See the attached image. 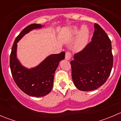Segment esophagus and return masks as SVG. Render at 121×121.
Here are the masks:
<instances>
[{"instance_id":"1","label":"esophagus","mask_w":121,"mask_h":121,"mask_svg":"<svg viewBox=\"0 0 121 121\" xmlns=\"http://www.w3.org/2000/svg\"><path fill=\"white\" fill-rule=\"evenodd\" d=\"M71 54L69 52H67L65 53V60H69L71 59Z\"/></svg>"}]
</instances>
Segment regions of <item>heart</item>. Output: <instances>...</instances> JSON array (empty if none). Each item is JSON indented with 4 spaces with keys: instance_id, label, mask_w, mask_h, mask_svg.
Returning <instances> with one entry per match:
<instances>
[{
    "instance_id": "obj_1",
    "label": "heart",
    "mask_w": 121,
    "mask_h": 121,
    "mask_svg": "<svg viewBox=\"0 0 121 121\" xmlns=\"http://www.w3.org/2000/svg\"><path fill=\"white\" fill-rule=\"evenodd\" d=\"M72 34L74 35H77L75 43L74 44V47L75 50L81 51L86 46L89 39V30L85 27H83L80 30L77 27H74L73 28L71 31Z\"/></svg>"
}]
</instances>
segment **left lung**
<instances>
[{
	"label": "left lung",
	"instance_id": "obj_1",
	"mask_svg": "<svg viewBox=\"0 0 121 121\" xmlns=\"http://www.w3.org/2000/svg\"><path fill=\"white\" fill-rule=\"evenodd\" d=\"M91 41L71 61L72 78L75 86L82 91L98 88L109 77L113 66L111 42L107 33L94 24Z\"/></svg>",
	"mask_w": 121,
	"mask_h": 121
}]
</instances>
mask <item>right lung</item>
I'll list each match as a JSON object with an SVG mask.
<instances>
[{
    "label": "right lung",
    "mask_w": 121,
    "mask_h": 121,
    "mask_svg": "<svg viewBox=\"0 0 121 121\" xmlns=\"http://www.w3.org/2000/svg\"><path fill=\"white\" fill-rule=\"evenodd\" d=\"M44 25L31 24L21 31L16 38L10 56V67L13 80L19 88L31 97L46 95L53 88L54 77L60 61L65 58V52L47 56L35 67L28 68L23 66L17 57V43L30 31L41 29Z\"/></svg>",
    "instance_id": "1"
}]
</instances>
